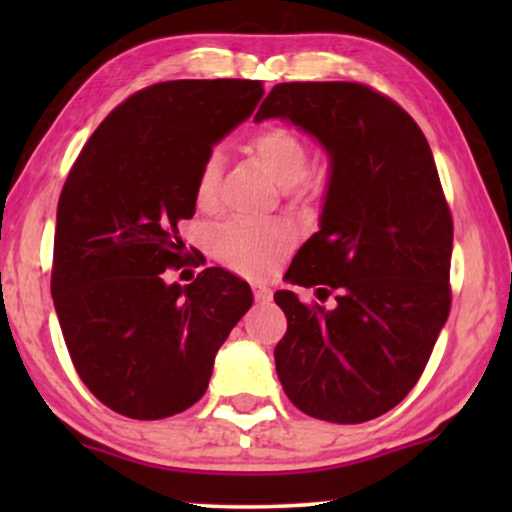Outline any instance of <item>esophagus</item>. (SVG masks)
<instances>
[{"instance_id": "obj_1", "label": "esophagus", "mask_w": 512, "mask_h": 512, "mask_svg": "<svg viewBox=\"0 0 512 512\" xmlns=\"http://www.w3.org/2000/svg\"><path fill=\"white\" fill-rule=\"evenodd\" d=\"M254 296H256V303H258V305H268L270 300H272V291L268 289V286L256 284V286H254Z\"/></svg>"}]
</instances>
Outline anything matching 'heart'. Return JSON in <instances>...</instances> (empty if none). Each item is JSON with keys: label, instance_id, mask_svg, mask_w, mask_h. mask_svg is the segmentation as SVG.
Masks as SVG:
<instances>
[{"label": "heart", "instance_id": "obj_1", "mask_svg": "<svg viewBox=\"0 0 512 512\" xmlns=\"http://www.w3.org/2000/svg\"><path fill=\"white\" fill-rule=\"evenodd\" d=\"M263 170L279 188H293L307 172V146L296 132L282 125H268L249 139ZM221 151H209L202 160L195 179V202L209 209L216 200V186L221 177ZM214 254L230 270L242 275H265L279 256L291 247V233L279 223L270 221H228L214 230Z\"/></svg>", "mask_w": 512, "mask_h": 512}]
</instances>
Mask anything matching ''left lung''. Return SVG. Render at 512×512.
Masks as SVG:
<instances>
[{"mask_svg": "<svg viewBox=\"0 0 512 512\" xmlns=\"http://www.w3.org/2000/svg\"><path fill=\"white\" fill-rule=\"evenodd\" d=\"M282 118L328 156L319 230L284 279L335 291L331 310L293 291L277 377L305 415L361 424L408 396L450 314L452 216L424 132L389 97L349 81L277 83L254 121Z\"/></svg>", "mask_w": 512, "mask_h": 512, "instance_id": "obj_1", "label": "left lung"}]
</instances>
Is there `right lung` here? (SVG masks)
Wrapping results in <instances>:
<instances>
[{"label": "right lung", "instance_id": "obj_1", "mask_svg": "<svg viewBox=\"0 0 512 512\" xmlns=\"http://www.w3.org/2000/svg\"><path fill=\"white\" fill-rule=\"evenodd\" d=\"M261 81L181 79L104 118L58 202L51 293L83 384L118 415L163 419L198 403L214 356L254 303L223 268L167 284L214 144L254 114Z\"/></svg>", "mask_w": 512, "mask_h": 512}]
</instances>
